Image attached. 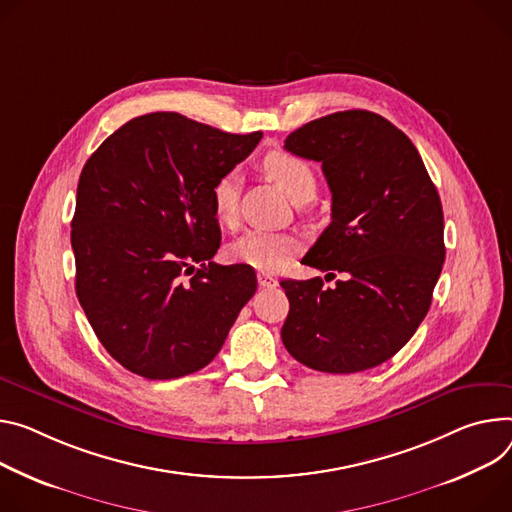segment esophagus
<instances>
[{
    "instance_id": "34e87169",
    "label": "esophagus",
    "mask_w": 512,
    "mask_h": 512,
    "mask_svg": "<svg viewBox=\"0 0 512 512\" xmlns=\"http://www.w3.org/2000/svg\"><path fill=\"white\" fill-rule=\"evenodd\" d=\"M257 282H259V286H261V288H275V286H277V280H275V277H271L269 273H263V271H259V273H257Z\"/></svg>"
}]
</instances>
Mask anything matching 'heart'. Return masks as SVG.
I'll return each instance as SVG.
<instances>
[{
  "instance_id": "1",
  "label": "heart",
  "mask_w": 512,
  "mask_h": 512,
  "mask_svg": "<svg viewBox=\"0 0 512 512\" xmlns=\"http://www.w3.org/2000/svg\"><path fill=\"white\" fill-rule=\"evenodd\" d=\"M263 171L280 185V188L296 202H310L316 194V173L308 161L286 151H271L263 159ZM239 177L224 173L212 185V206L220 222L230 224L237 218ZM300 249V243L292 235L269 230H249L230 245L228 255L232 261L245 263L261 271H275L284 267Z\"/></svg>"
}]
</instances>
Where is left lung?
<instances>
[{
	"instance_id": "obj_1",
	"label": "left lung",
	"mask_w": 512,
	"mask_h": 512,
	"mask_svg": "<svg viewBox=\"0 0 512 512\" xmlns=\"http://www.w3.org/2000/svg\"><path fill=\"white\" fill-rule=\"evenodd\" d=\"M286 151L322 163L331 224L304 265L343 273L282 280L290 355L327 374H355L396 355L429 312L445 261L443 208L410 138L380 114L345 110L294 130Z\"/></svg>"
}]
</instances>
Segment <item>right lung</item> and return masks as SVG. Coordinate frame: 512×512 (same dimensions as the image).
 <instances>
[{"label":"right lung","instance_id":"1","mask_svg":"<svg viewBox=\"0 0 512 512\" xmlns=\"http://www.w3.org/2000/svg\"><path fill=\"white\" fill-rule=\"evenodd\" d=\"M261 136L153 112L87 159L71 222L75 292L100 343L132 374L175 380L206 367L253 298V267L212 261V185Z\"/></svg>","mask_w":512,"mask_h":512}]
</instances>
